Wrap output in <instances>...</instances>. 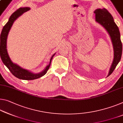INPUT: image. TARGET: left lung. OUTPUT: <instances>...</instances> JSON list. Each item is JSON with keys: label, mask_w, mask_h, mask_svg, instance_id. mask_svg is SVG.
<instances>
[{"label": "left lung", "mask_w": 123, "mask_h": 123, "mask_svg": "<svg viewBox=\"0 0 123 123\" xmlns=\"http://www.w3.org/2000/svg\"><path fill=\"white\" fill-rule=\"evenodd\" d=\"M96 22L105 28L108 33L112 41L114 51L113 61L111 65L107 77L114 71L119 62L122 55V43L120 40V34L118 26L114 22L111 13L105 8L97 9L94 11Z\"/></svg>", "instance_id": "1"}]
</instances>
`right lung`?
<instances>
[{"instance_id":"obj_1","label":"right lung","mask_w":123,"mask_h":123,"mask_svg":"<svg viewBox=\"0 0 123 123\" xmlns=\"http://www.w3.org/2000/svg\"><path fill=\"white\" fill-rule=\"evenodd\" d=\"M30 7H20L18 10L13 12L11 16L10 17L8 22L4 26L3 30L1 32L0 34V55L1 59L3 61V63L6 66L11 73L16 77V78L20 79L23 80H34L36 79L39 78L42 76L44 75L46 73V72L49 68L50 64H51V60L54 56L55 54H54L51 56L49 64L46 66L43 71L40 72L39 73H32L28 70L22 68L20 66L17 65V64L13 63L11 61L10 58L8 53L7 51V38L8 36L10 30L12 27L14 21L18 18V17L21 16L23 13L26 12V11L30 10Z\"/></svg>"}]
</instances>
